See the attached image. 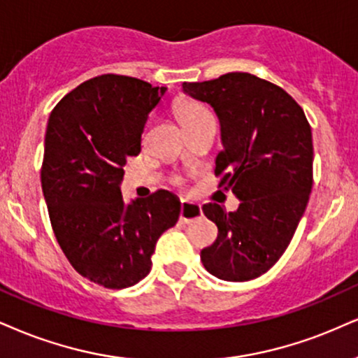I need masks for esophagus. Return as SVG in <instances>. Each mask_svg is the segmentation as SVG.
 <instances>
[{"mask_svg": "<svg viewBox=\"0 0 358 358\" xmlns=\"http://www.w3.org/2000/svg\"><path fill=\"white\" fill-rule=\"evenodd\" d=\"M201 217H202L201 206L194 204V202H189V201H182V204H180V220H182L184 224H192L194 220Z\"/></svg>", "mask_w": 358, "mask_h": 358, "instance_id": "1", "label": "esophagus"}]
</instances>
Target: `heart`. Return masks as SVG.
<instances>
[{
	"label": "heart",
	"mask_w": 358,
	"mask_h": 358,
	"mask_svg": "<svg viewBox=\"0 0 358 358\" xmlns=\"http://www.w3.org/2000/svg\"><path fill=\"white\" fill-rule=\"evenodd\" d=\"M174 113L180 121V124H182V127L196 124V122L204 121L207 117H213L204 106L196 103V101H189V99L178 101V103L174 104Z\"/></svg>",
	"instance_id": "obj_1"
}]
</instances>
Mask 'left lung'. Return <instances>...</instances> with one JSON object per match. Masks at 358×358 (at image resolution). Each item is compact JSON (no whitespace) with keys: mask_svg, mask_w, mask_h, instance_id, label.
Listing matches in <instances>:
<instances>
[{"mask_svg":"<svg viewBox=\"0 0 358 358\" xmlns=\"http://www.w3.org/2000/svg\"><path fill=\"white\" fill-rule=\"evenodd\" d=\"M182 91L214 109L224 148L215 157V176L241 201L234 213L219 204L202 207L219 236L202 249L201 260L217 279H255L282 257L307 207L310 126L292 96L249 73L184 83Z\"/></svg>","mask_w":358,"mask_h":358,"instance_id":"1","label":"left lung"}]
</instances>
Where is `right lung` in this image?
I'll list each match as a JSON object with an SVG mask.
<instances>
[{
	"instance_id": "1",
	"label": "right lung",
	"mask_w": 358,
	"mask_h": 358,
	"mask_svg": "<svg viewBox=\"0 0 358 358\" xmlns=\"http://www.w3.org/2000/svg\"><path fill=\"white\" fill-rule=\"evenodd\" d=\"M167 87L103 74L52 109L44 138L41 186L51 226L74 271L106 289H126L151 271L161 234L180 201L169 191L129 204L121 194L126 161L141 152L149 113Z\"/></svg>"
}]
</instances>
